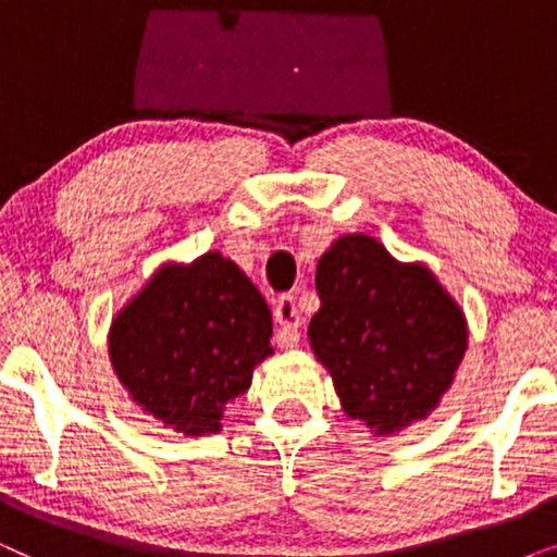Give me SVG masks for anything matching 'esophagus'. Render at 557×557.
Segmentation results:
<instances>
[{
	"mask_svg": "<svg viewBox=\"0 0 557 557\" xmlns=\"http://www.w3.org/2000/svg\"><path fill=\"white\" fill-rule=\"evenodd\" d=\"M273 317H276V322H278L276 345L284 347V349H292V347L299 345L301 317H299V309H296V301H294L292 294L278 296L276 309H273Z\"/></svg>",
	"mask_w": 557,
	"mask_h": 557,
	"instance_id": "esophagus-1",
	"label": "esophagus"
}]
</instances>
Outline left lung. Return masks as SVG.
<instances>
[{
    "label": "left lung",
    "mask_w": 557,
    "mask_h": 557,
    "mask_svg": "<svg viewBox=\"0 0 557 557\" xmlns=\"http://www.w3.org/2000/svg\"><path fill=\"white\" fill-rule=\"evenodd\" d=\"M309 345L339 406L375 436L425 421L469 347L463 309L429 265L398 261L368 233L332 240L317 263Z\"/></svg>",
    "instance_id": "obj_1"
}]
</instances>
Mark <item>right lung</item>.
Instances as JSON below:
<instances>
[{
	"instance_id": "add662e5",
	"label": "right lung",
	"mask_w": 557,
	"mask_h": 557,
	"mask_svg": "<svg viewBox=\"0 0 557 557\" xmlns=\"http://www.w3.org/2000/svg\"><path fill=\"white\" fill-rule=\"evenodd\" d=\"M271 309L238 263L208 250L166 261L109 326V360L134 406L182 436L223 431L271 347Z\"/></svg>"
}]
</instances>
